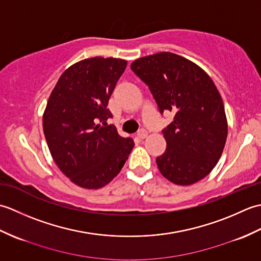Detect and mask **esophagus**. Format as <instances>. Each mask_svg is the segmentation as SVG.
<instances>
[{"label":"esophagus","mask_w":261,"mask_h":261,"mask_svg":"<svg viewBox=\"0 0 261 261\" xmlns=\"http://www.w3.org/2000/svg\"><path fill=\"white\" fill-rule=\"evenodd\" d=\"M137 136L139 139H145V138L148 136V131L146 129H140L139 131H138Z\"/></svg>","instance_id":"1"}]
</instances>
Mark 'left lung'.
Here are the masks:
<instances>
[{"mask_svg": "<svg viewBox=\"0 0 261 261\" xmlns=\"http://www.w3.org/2000/svg\"><path fill=\"white\" fill-rule=\"evenodd\" d=\"M131 69L149 87L160 114L175 113L162 131L167 148L156 159L160 173L181 186L203 179L215 167L228 136L224 105L213 81L173 53L137 59Z\"/></svg>", "mask_w": 261, "mask_h": 261, "instance_id": "1", "label": "left lung"}]
</instances>
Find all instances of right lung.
I'll list each match as a JSON object with an SVG mask.
<instances>
[{
  "label": "right lung",
  "mask_w": 261,
  "mask_h": 261,
  "mask_svg": "<svg viewBox=\"0 0 261 261\" xmlns=\"http://www.w3.org/2000/svg\"><path fill=\"white\" fill-rule=\"evenodd\" d=\"M126 67L118 58L94 57L59 77L43 114V134L59 169L76 185L97 190L120 173L135 142L113 124L109 99ZM102 123V125H99Z\"/></svg>",
  "instance_id": "obj_1"
}]
</instances>
